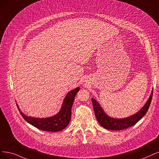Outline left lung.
Returning a JSON list of instances; mask_svg holds the SVG:
<instances>
[{
	"label": "left lung",
	"mask_w": 159,
	"mask_h": 159,
	"mask_svg": "<svg viewBox=\"0 0 159 159\" xmlns=\"http://www.w3.org/2000/svg\"><path fill=\"white\" fill-rule=\"evenodd\" d=\"M152 92H152L148 101L147 102L143 107L138 113L132 115L130 117H128V118L122 119L111 118V117L108 116L105 114L99 104L95 99H92L93 110H94L95 115L98 122L104 128L111 130H121L134 126L148 112L152 100Z\"/></svg>",
	"instance_id": "left-lung-1"
}]
</instances>
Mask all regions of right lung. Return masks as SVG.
Listing matches in <instances>:
<instances>
[{"instance_id": "1", "label": "right lung", "mask_w": 159, "mask_h": 159, "mask_svg": "<svg viewBox=\"0 0 159 159\" xmlns=\"http://www.w3.org/2000/svg\"><path fill=\"white\" fill-rule=\"evenodd\" d=\"M79 89V88H76L67 93L64 99L60 111L55 116L45 119H36L27 116L21 112H20V114L23 118L29 124L41 130L47 132L61 131L69 125L70 116H71L72 105L75 100V96Z\"/></svg>"}]
</instances>
